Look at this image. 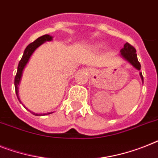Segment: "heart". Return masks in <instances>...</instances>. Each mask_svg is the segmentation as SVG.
I'll list each match as a JSON object with an SVG mask.
<instances>
[{"instance_id": "obj_1", "label": "heart", "mask_w": 158, "mask_h": 158, "mask_svg": "<svg viewBox=\"0 0 158 158\" xmlns=\"http://www.w3.org/2000/svg\"><path fill=\"white\" fill-rule=\"evenodd\" d=\"M101 44H99V46H101Z\"/></svg>"}]
</instances>
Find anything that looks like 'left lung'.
<instances>
[{"label": "left lung", "mask_w": 158, "mask_h": 158, "mask_svg": "<svg viewBox=\"0 0 158 158\" xmlns=\"http://www.w3.org/2000/svg\"><path fill=\"white\" fill-rule=\"evenodd\" d=\"M120 52H121V56L124 60H126L127 61H128L129 63L135 67L136 70H140V63L138 61V58H137V54H136V50L135 48L131 46V44H129L128 43H126L124 44L123 48H122L120 50ZM139 75H140V78L142 79V82L143 83V75H142V73L139 72Z\"/></svg>", "instance_id": "obj_1"}]
</instances>
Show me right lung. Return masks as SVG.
Here are the masks:
<instances>
[{"instance_id": "obj_1", "label": "right lung", "mask_w": 158, "mask_h": 158, "mask_svg": "<svg viewBox=\"0 0 158 158\" xmlns=\"http://www.w3.org/2000/svg\"><path fill=\"white\" fill-rule=\"evenodd\" d=\"M52 40V36L49 35H44L42 36L39 37L38 39H36L34 42L31 43L29 45H27V47L25 48L23 52V55L22 57L21 60L19 61V66H18V70H17L16 76H15V92H16L17 97L19 99V101H20V98L19 97V86L20 84V82H21L22 76H23V70L25 69L27 64L28 63V61L30 60L31 57L32 56L33 52L36 50V48H38L40 46L43 44L44 43H45L47 41H51ZM53 112L50 113H46V114H35V113H32L33 114L35 115V116H42V115H47L50 114H52Z\"/></svg>"}]
</instances>
